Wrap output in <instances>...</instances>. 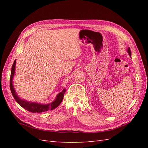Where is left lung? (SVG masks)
I'll return each mask as SVG.
<instances>
[{
  "label": "left lung",
  "mask_w": 148,
  "mask_h": 148,
  "mask_svg": "<svg viewBox=\"0 0 148 148\" xmlns=\"http://www.w3.org/2000/svg\"><path fill=\"white\" fill-rule=\"evenodd\" d=\"M127 52H128V53L129 56L131 57V56H132V53H131V51H130V47H128V48L127 49Z\"/></svg>",
  "instance_id": "8db88e82"
}]
</instances>
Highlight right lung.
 I'll list each match as a JSON object with an SVG mask.
<instances>
[{
	"mask_svg": "<svg viewBox=\"0 0 148 148\" xmlns=\"http://www.w3.org/2000/svg\"><path fill=\"white\" fill-rule=\"evenodd\" d=\"M15 65L16 60H15L14 62H13L12 67L10 79V87L12 95L13 97H14L15 100L17 102L18 104L21 106L25 109L33 113H39L43 112H46L48 110H51L56 109V107L59 106L62 100H63V97L65 92V88L62 90V91L58 94L54 101L51 103H49V104H41V103L39 102L28 101L25 99H21L20 97L18 96L13 84V78L14 77V75L15 73Z\"/></svg>",
	"mask_w": 148,
	"mask_h": 148,
	"instance_id": "right-lung-1",
	"label": "right lung"
}]
</instances>
